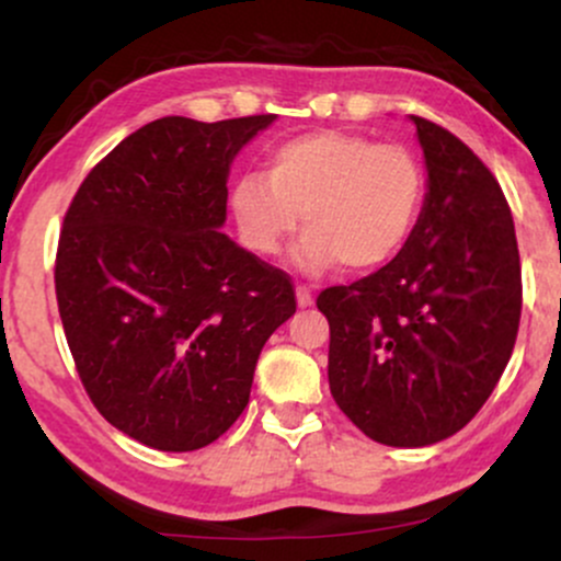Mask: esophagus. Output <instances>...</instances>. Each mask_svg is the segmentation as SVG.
Wrapping results in <instances>:
<instances>
[{
  "mask_svg": "<svg viewBox=\"0 0 561 561\" xmlns=\"http://www.w3.org/2000/svg\"><path fill=\"white\" fill-rule=\"evenodd\" d=\"M295 295H298V306H300V308L313 306V295H311V289H308L306 285L295 287Z\"/></svg>",
  "mask_w": 561,
  "mask_h": 561,
  "instance_id": "obj_1",
  "label": "esophagus"
}]
</instances>
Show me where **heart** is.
<instances>
[{"mask_svg":"<svg viewBox=\"0 0 561 561\" xmlns=\"http://www.w3.org/2000/svg\"><path fill=\"white\" fill-rule=\"evenodd\" d=\"M424 190L427 173L405 145L319 128L279 141L263 173L237 176L229 208L253 253H279L302 218L306 237L295 250L300 266L343 261L351 272H369L409 242Z\"/></svg>","mask_w":561,"mask_h":561,"instance_id":"1","label":"heart"}]
</instances>
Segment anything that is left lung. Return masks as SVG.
<instances>
[{"instance_id": "8db88e82", "label": "left lung", "mask_w": 561, "mask_h": 561, "mask_svg": "<svg viewBox=\"0 0 561 561\" xmlns=\"http://www.w3.org/2000/svg\"><path fill=\"white\" fill-rule=\"evenodd\" d=\"M427 197L388 266L327 287L330 390L371 440L420 448L459 433L491 398L523 313V268L508 203L448 128L411 115Z\"/></svg>"}]
</instances>
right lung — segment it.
Masks as SVG:
<instances>
[{
	"instance_id": "1",
	"label": "right lung",
	"mask_w": 561,
	"mask_h": 561,
	"mask_svg": "<svg viewBox=\"0 0 561 561\" xmlns=\"http://www.w3.org/2000/svg\"><path fill=\"white\" fill-rule=\"evenodd\" d=\"M274 115L137 128L70 199L55 259L62 330L102 416L158 450H197L240 420L293 279L227 234V176Z\"/></svg>"
}]
</instances>
